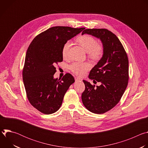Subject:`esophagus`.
<instances>
[{
	"label": "esophagus",
	"instance_id": "esophagus-1",
	"mask_svg": "<svg viewBox=\"0 0 148 148\" xmlns=\"http://www.w3.org/2000/svg\"><path fill=\"white\" fill-rule=\"evenodd\" d=\"M81 79H80V78H78V77H75V81H81Z\"/></svg>",
	"mask_w": 148,
	"mask_h": 148
}]
</instances>
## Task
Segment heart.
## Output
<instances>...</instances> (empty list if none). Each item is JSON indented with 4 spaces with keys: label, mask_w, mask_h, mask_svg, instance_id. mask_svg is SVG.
Instances as JSON below:
<instances>
[{
    "label": "heart",
    "mask_w": 148,
    "mask_h": 148,
    "mask_svg": "<svg viewBox=\"0 0 148 148\" xmlns=\"http://www.w3.org/2000/svg\"><path fill=\"white\" fill-rule=\"evenodd\" d=\"M78 43L84 49L88 56L93 60H98L102 57L104 53V47L101 43L97 42V39L92 36L84 34L79 36L77 38ZM71 46V42L66 41L62 47V56L63 58H67L69 50ZM91 65L88 62H75L71 64L70 70L78 76H82L85 74L91 68Z\"/></svg>",
    "instance_id": "b5f03b06"
}]
</instances>
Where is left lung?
<instances>
[{
	"label": "left lung",
	"instance_id": "1",
	"mask_svg": "<svg viewBox=\"0 0 148 148\" xmlns=\"http://www.w3.org/2000/svg\"><path fill=\"white\" fill-rule=\"evenodd\" d=\"M99 38L104 47L102 57L91 70L89 78L101 82L99 86L83 80L85 90L81 99L86 108L94 114H101L112 108L121 100L129 80L127 54L116 36L106 29H88L82 34Z\"/></svg>",
	"mask_w": 148,
	"mask_h": 148
}]
</instances>
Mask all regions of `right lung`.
<instances>
[{"label":"right lung","instance_id":"add662e5","mask_svg":"<svg viewBox=\"0 0 148 148\" xmlns=\"http://www.w3.org/2000/svg\"><path fill=\"white\" fill-rule=\"evenodd\" d=\"M84 27L55 26L38 34L31 42L26 55L22 75L27 98L36 110L51 114L60 108L73 76L66 73L54 79L56 66L62 61V47Z\"/></svg>","mask_w":148,"mask_h":148}]
</instances>
